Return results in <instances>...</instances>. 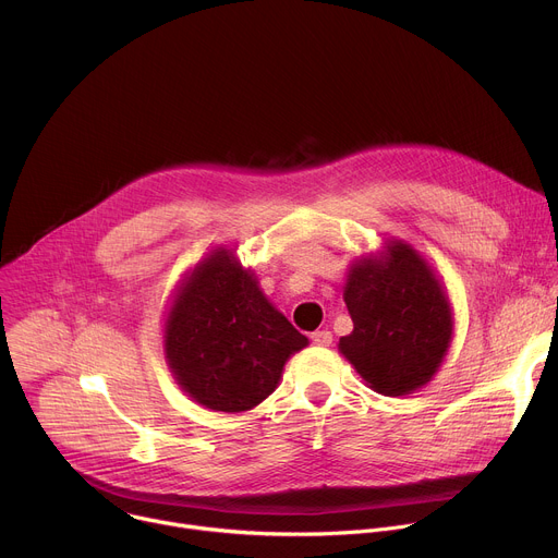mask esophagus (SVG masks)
<instances>
[{"label":"esophagus","mask_w":558,"mask_h":558,"mask_svg":"<svg viewBox=\"0 0 558 558\" xmlns=\"http://www.w3.org/2000/svg\"><path fill=\"white\" fill-rule=\"evenodd\" d=\"M311 342L315 347H331L333 336H331V331H315V333H311Z\"/></svg>","instance_id":"esophagus-1"}]
</instances>
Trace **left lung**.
<instances>
[{
	"label": "left lung",
	"instance_id": "left-lung-1",
	"mask_svg": "<svg viewBox=\"0 0 558 558\" xmlns=\"http://www.w3.org/2000/svg\"><path fill=\"white\" fill-rule=\"evenodd\" d=\"M344 302L353 331L340 353L377 392L411 395L433 379L452 342V306L435 269L404 241L351 265Z\"/></svg>",
	"mask_w": 558,
	"mask_h": 558
}]
</instances>
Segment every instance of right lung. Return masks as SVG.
I'll list each match as a JSON object with an SVG mask.
<instances>
[{
	"mask_svg": "<svg viewBox=\"0 0 558 558\" xmlns=\"http://www.w3.org/2000/svg\"><path fill=\"white\" fill-rule=\"evenodd\" d=\"M308 340L260 291L254 271L218 247L179 287L163 351L179 386L209 411L243 413L278 388Z\"/></svg>",
	"mask_w": 558,
	"mask_h": 558,
	"instance_id": "1",
	"label": "right lung"
}]
</instances>
